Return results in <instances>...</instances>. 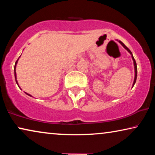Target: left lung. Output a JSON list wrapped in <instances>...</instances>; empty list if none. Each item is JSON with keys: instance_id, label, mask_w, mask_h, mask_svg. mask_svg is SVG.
I'll use <instances>...</instances> for the list:
<instances>
[{"instance_id": "left-lung-1", "label": "left lung", "mask_w": 155, "mask_h": 155, "mask_svg": "<svg viewBox=\"0 0 155 155\" xmlns=\"http://www.w3.org/2000/svg\"><path fill=\"white\" fill-rule=\"evenodd\" d=\"M118 42H119V43L121 44V45L124 46V47L126 48V49L130 53V55H131V56H132V59H133V63H134V68H135V78H134V82H133V87L134 86V84H135V82H136V79H137V64H136V62H135V58H134V57H133V54H132V52L130 51V49H129V48L127 47V46L125 45V44L123 43L122 41H118Z\"/></svg>"}]
</instances>
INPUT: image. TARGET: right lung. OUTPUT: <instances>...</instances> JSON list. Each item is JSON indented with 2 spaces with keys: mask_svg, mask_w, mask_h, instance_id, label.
<instances>
[{
  "mask_svg": "<svg viewBox=\"0 0 155 155\" xmlns=\"http://www.w3.org/2000/svg\"><path fill=\"white\" fill-rule=\"evenodd\" d=\"M19 58H20V57H19ZM18 59H19V58H18ZM18 60H17V61H16V62H15V68H14V71H15V81H16V83L18 84V81H17V78H16V72H15V68H16V65H17V63H18ZM18 86H19V85H18ZM25 93H26V92H25ZM26 94H27V95H29V96L31 97V95L29 94H27V93H26Z\"/></svg>",
  "mask_w": 155,
  "mask_h": 155,
  "instance_id": "add662e5",
  "label": "right lung"
}]
</instances>
